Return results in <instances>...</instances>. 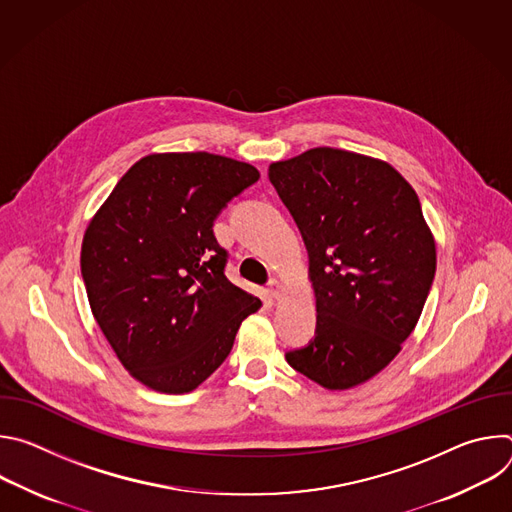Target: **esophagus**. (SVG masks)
I'll list each match as a JSON object with an SVG mask.
<instances>
[{"instance_id":"esophagus-1","label":"esophagus","mask_w":512,"mask_h":512,"mask_svg":"<svg viewBox=\"0 0 512 512\" xmlns=\"http://www.w3.org/2000/svg\"><path fill=\"white\" fill-rule=\"evenodd\" d=\"M281 291H283L281 281H277V279H269V296H271V298H279V296H281Z\"/></svg>"}]
</instances>
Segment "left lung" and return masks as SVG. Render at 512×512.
Masks as SVG:
<instances>
[{
    "mask_svg": "<svg viewBox=\"0 0 512 512\" xmlns=\"http://www.w3.org/2000/svg\"><path fill=\"white\" fill-rule=\"evenodd\" d=\"M304 237L316 332L285 360L342 391L383 371L413 332L435 275V243L419 198L389 164L314 148L269 166Z\"/></svg>",
    "mask_w": 512,
    "mask_h": 512,
    "instance_id": "8db88e82",
    "label": "left lung"
}]
</instances>
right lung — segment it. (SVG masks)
<instances>
[{
  "instance_id": "right-lung-1",
  "label": "right lung",
  "mask_w": 512,
  "mask_h": 512,
  "mask_svg": "<svg viewBox=\"0 0 512 512\" xmlns=\"http://www.w3.org/2000/svg\"><path fill=\"white\" fill-rule=\"evenodd\" d=\"M259 172L206 152L133 164L91 221L81 273L97 324L145 387L180 395L229 356L261 302L225 275L216 216Z\"/></svg>"
}]
</instances>
